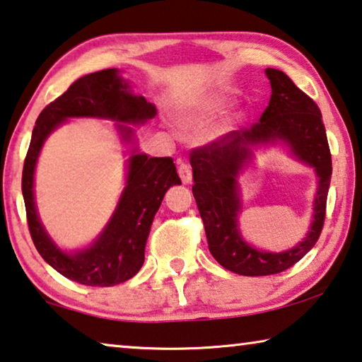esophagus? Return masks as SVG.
<instances>
[{
	"label": "esophagus",
	"mask_w": 362,
	"mask_h": 362,
	"mask_svg": "<svg viewBox=\"0 0 362 362\" xmlns=\"http://www.w3.org/2000/svg\"><path fill=\"white\" fill-rule=\"evenodd\" d=\"M177 172H179V175H180V179H182V182L185 183H190L192 182V169H190V165L188 164H179V168H177Z\"/></svg>",
	"instance_id": "obj_1"
}]
</instances>
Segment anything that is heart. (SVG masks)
<instances>
[{
	"label": "heart",
	"instance_id": "1",
	"mask_svg": "<svg viewBox=\"0 0 362 362\" xmlns=\"http://www.w3.org/2000/svg\"><path fill=\"white\" fill-rule=\"evenodd\" d=\"M230 103L232 96L228 93L209 95L206 96V98L194 103L193 106L185 109V111L182 112L180 120L183 125H187V127H202V125L209 124L212 119L226 111ZM238 117V114H233L232 117H228L226 122L221 125V132H227Z\"/></svg>",
	"mask_w": 362,
	"mask_h": 362
}]
</instances>
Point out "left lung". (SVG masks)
<instances>
[{
	"mask_svg": "<svg viewBox=\"0 0 362 362\" xmlns=\"http://www.w3.org/2000/svg\"><path fill=\"white\" fill-rule=\"evenodd\" d=\"M272 95L259 122L248 130H235L190 154L193 197L204 223L208 246L214 259L227 271L256 277L284 272L311 251L322 232L332 158L322 114L317 105L279 69H266ZM282 142L297 160L313 167L318 177L313 221L307 237L280 254L255 249L241 237L238 177L254 157L257 146Z\"/></svg>",
	"mask_w": 362,
	"mask_h": 362,
	"instance_id": "left-lung-1",
	"label": "left lung"
}]
</instances>
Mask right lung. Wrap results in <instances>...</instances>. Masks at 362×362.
<instances>
[{
    "label": "right lung",
    "mask_w": 362,
    "mask_h": 362,
    "mask_svg": "<svg viewBox=\"0 0 362 362\" xmlns=\"http://www.w3.org/2000/svg\"><path fill=\"white\" fill-rule=\"evenodd\" d=\"M156 112L153 103L130 90L119 69L80 77L40 112L22 170V194L33 245L40 256L66 279L88 286H112L134 277L145 262V246L154 216L165 192L182 183L172 158H150L135 146V129L130 125H143ZM74 117L114 119L121 139L132 144V150L126 187L107 227L87 249L64 252L39 221L33 179L39 151L50 132Z\"/></svg>",
    "instance_id": "right-lung-1"
}]
</instances>
